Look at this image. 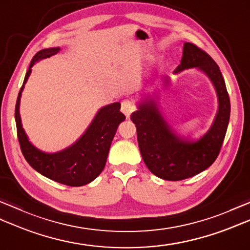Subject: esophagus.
Returning <instances> with one entry per match:
<instances>
[{"label": "esophagus", "mask_w": 250, "mask_h": 250, "mask_svg": "<svg viewBox=\"0 0 250 250\" xmlns=\"http://www.w3.org/2000/svg\"><path fill=\"white\" fill-rule=\"evenodd\" d=\"M135 109H136V105L132 100L125 99L121 102V111L126 117H129L131 115V113H133Z\"/></svg>", "instance_id": "34e87169"}]
</instances>
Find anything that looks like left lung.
<instances>
[{
    "label": "left lung",
    "mask_w": 250,
    "mask_h": 250,
    "mask_svg": "<svg viewBox=\"0 0 250 250\" xmlns=\"http://www.w3.org/2000/svg\"><path fill=\"white\" fill-rule=\"evenodd\" d=\"M199 67L210 78L219 100L214 125L198 142L184 141L174 133L159 113L155 101H145L131 115L143 160L149 171L166 180H183L209 167L218 157L230 119V98L219 66L207 52L185 43L180 64L174 73Z\"/></svg>",
    "instance_id": "obj_1"
}]
</instances>
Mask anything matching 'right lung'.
Here are the masks:
<instances>
[{
    "mask_svg": "<svg viewBox=\"0 0 250 250\" xmlns=\"http://www.w3.org/2000/svg\"><path fill=\"white\" fill-rule=\"evenodd\" d=\"M59 50L60 48L41 50L35 54L30 63L15 107L17 136L23 157L35 171L57 183L79 187L91 183L103 171L111 142L118 125L125 119V116L120 111V103L118 102L104 106L99 110L84 134L71 147L56 153H45L36 149L28 141L21 125L19 114L21 91L34 63L56 55Z\"/></svg>",
    "mask_w": 250,
    "mask_h": 250,
    "instance_id": "add662e5",
    "label": "right lung"
}]
</instances>
